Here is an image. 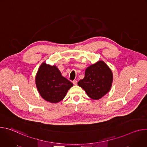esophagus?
Listing matches in <instances>:
<instances>
[{
    "label": "esophagus",
    "mask_w": 147,
    "mask_h": 147,
    "mask_svg": "<svg viewBox=\"0 0 147 147\" xmlns=\"http://www.w3.org/2000/svg\"><path fill=\"white\" fill-rule=\"evenodd\" d=\"M73 83L74 85H77V80H73Z\"/></svg>",
    "instance_id": "34e87169"
}]
</instances>
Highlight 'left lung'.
<instances>
[{
    "instance_id": "left-lung-1",
    "label": "left lung",
    "mask_w": 147,
    "mask_h": 147,
    "mask_svg": "<svg viewBox=\"0 0 147 147\" xmlns=\"http://www.w3.org/2000/svg\"><path fill=\"white\" fill-rule=\"evenodd\" d=\"M113 80L112 73L103 61H99L88 67L85 77L78 82V85L84 90L92 99H99L110 90Z\"/></svg>"
}]
</instances>
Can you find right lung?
I'll list each match as a JSON object with an SVG mask.
<instances>
[{
  "instance_id": "right-lung-1",
  "label": "right lung",
  "mask_w": 147,
  "mask_h": 147,
  "mask_svg": "<svg viewBox=\"0 0 147 147\" xmlns=\"http://www.w3.org/2000/svg\"><path fill=\"white\" fill-rule=\"evenodd\" d=\"M36 86L40 96L45 100L57 103L63 99L73 83L63 77L55 66L43 63L36 76Z\"/></svg>"
}]
</instances>
